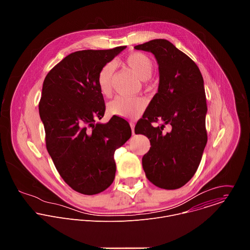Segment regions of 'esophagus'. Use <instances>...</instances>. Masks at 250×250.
I'll use <instances>...</instances> for the list:
<instances>
[{"label": "esophagus", "mask_w": 250, "mask_h": 250, "mask_svg": "<svg viewBox=\"0 0 250 250\" xmlns=\"http://www.w3.org/2000/svg\"><path fill=\"white\" fill-rule=\"evenodd\" d=\"M130 127H131V132H132V134H134V124H133V123H130Z\"/></svg>", "instance_id": "obj_1"}]
</instances>
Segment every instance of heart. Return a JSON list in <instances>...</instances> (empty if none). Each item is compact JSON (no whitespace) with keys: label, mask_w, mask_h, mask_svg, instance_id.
I'll return each mask as SVG.
<instances>
[{"label":"heart","mask_w":250,"mask_h":250,"mask_svg":"<svg viewBox=\"0 0 250 250\" xmlns=\"http://www.w3.org/2000/svg\"><path fill=\"white\" fill-rule=\"evenodd\" d=\"M124 64L130 69L140 79L147 80L151 77L154 71L152 59L142 52H132L128 54ZM115 74V66L106 63L101 67L97 75V85L100 93L104 97H111L113 94V79ZM146 109V102L139 97H117L108 104V111L114 115L126 120L137 119Z\"/></svg>","instance_id":"heart-1"}]
</instances>
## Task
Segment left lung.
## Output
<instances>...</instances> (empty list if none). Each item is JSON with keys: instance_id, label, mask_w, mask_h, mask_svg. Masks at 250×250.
<instances>
[{"instance_id": "8db88e82", "label": "left lung", "mask_w": 250, "mask_h": 250, "mask_svg": "<svg viewBox=\"0 0 250 250\" xmlns=\"http://www.w3.org/2000/svg\"><path fill=\"white\" fill-rule=\"evenodd\" d=\"M154 54L159 69L158 92L134 128L149 138L150 149L142 157L147 179L155 186L175 190L196 173L207 145V102L203 76L196 63L166 40L134 46ZM162 120L160 127L152 122ZM170 124L172 129H163Z\"/></svg>"}]
</instances>
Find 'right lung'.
Returning a JSON list of instances; mask_svg holds the SVG:
<instances>
[{
    "instance_id": "add662e5",
    "label": "right lung",
    "mask_w": 250,
    "mask_h": 250,
    "mask_svg": "<svg viewBox=\"0 0 250 250\" xmlns=\"http://www.w3.org/2000/svg\"><path fill=\"white\" fill-rule=\"evenodd\" d=\"M125 46L80 50L56 64L46 75L39 104L45 144L64 182L84 195H96L115 179L114 153L131 135L128 123L104 115V101L97 85L102 66Z\"/></svg>"
}]
</instances>
